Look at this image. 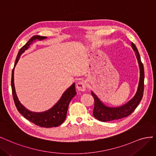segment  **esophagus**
<instances>
[{"mask_svg": "<svg viewBox=\"0 0 156 156\" xmlns=\"http://www.w3.org/2000/svg\"><path fill=\"white\" fill-rule=\"evenodd\" d=\"M76 88L79 91H85L86 89V82L85 81H80L76 84Z\"/></svg>", "mask_w": 156, "mask_h": 156, "instance_id": "34e87169", "label": "esophagus"}]
</instances>
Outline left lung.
Listing matches in <instances>:
<instances>
[{"mask_svg":"<svg viewBox=\"0 0 156 156\" xmlns=\"http://www.w3.org/2000/svg\"><path fill=\"white\" fill-rule=\"evenodd\" d=\"M131 45L133 51L135 52V56L137 58L139 67L140 76L137 91L133 97L126 104L119 107H109L108 105H105L98 98L97 95L91 91V94L94 99V107L93 115L94 117L100 120V121H112L113 120H117L128 117L137 107L138 104L143 98L144 79V67L141 62V60H140V55L136 46L132 42L131 43Z\"/></svg>","mask_w":156,"mask_h":156,"instance_id":"8db88e82","label":"left lung"}]
</instances>
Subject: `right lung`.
Masks as SVG:
<instances>
[{"instance_id": "obj_1", "label": "right lung", "mask_w": 156, "mask_h": 156, "mask_svg": "<svg viewBox=\"0 0 156 156\" xmlns=\"http://www.w3.org/2000/svg\"><path fill=\"white\" fill-rule=\"evenodd\" d=\"M47 38V37L37 36L36 35V36L31 37V39L19 50L12 73L11 85L14 102L19 112L23 115L24 118H26L27 120H30V121L34 123L35 124L39 126L44 128H52L57 127L58 126L61 125L66 119L69 104L73 98L76 94L75 83H73L63 93L61 98L54 105V106L47 110V111L43 112H31L25 108L19 100L14 85V69L20 57L25 52V51H27L30 47V44H32L34 42H36V41H42V40Z\"/></svg>"}]
</instances>
